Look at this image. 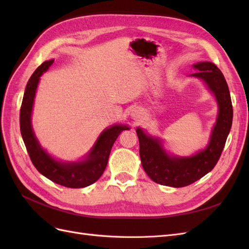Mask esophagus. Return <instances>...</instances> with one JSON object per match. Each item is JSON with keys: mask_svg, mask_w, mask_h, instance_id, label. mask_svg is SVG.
Segmentation results:
<instances>
[{"mask_svg": "<svg viewBox=\"0 0 249 249\" xmlns=\"http://www.w3.org/2000/svg\"><path fill=\"white\" fill-rule=\"evenodd\" d=\"M138 114H139V111H134V113H133V116L134 117H138Z\"/></svg>", "mask_w": 249, "mask_h": 249, "instance_id": "esophagus-1", "label": "esophagus"}]
</instances>
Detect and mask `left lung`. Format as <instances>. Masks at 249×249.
Listing matches in <instances>:
<instances>
[{
  "label": "left lung",
  "mask_w": 249,
  "mask_h": 249,
  "mask_svg": "<svg viewBox=\"0 0 249 249\" xmlns=\"http://www.w3.org/2000/svg\"><path fill=\"white\" fill-rule=\"evenodd\" d=\"M197 71L191 76L201 79L218 104V116L208 146L191 157H172L166 153L162 140L136 130L142 167L155 183L175 188L185 187L212 170L221 156L232 123V106L228 83L218 67L211 62L193 65Z\"/></svg>",
  "instance_id": "left-lung-1"
}]
</instances>
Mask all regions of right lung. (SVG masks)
Listing matches in <instances>:
<instances>
[{"instance_id": "add662e5", "label": "right lung", "mask_w": 249, "mask_h": 249, "mask_svg": "<svg viewBox=\"0 0 249 249\" xmlns=\"http://www.w3.org/2000/svg\"><path fill=\"white\" fill-rule=\"evenodd\" d=\"M54 60L44 61L36 69L27 83L19 112V125L22 140L32 163L42 176L58 185L67 188H84L93 184L106 169L111 148L119 134L129 126L114 124L105 130L97 138L85 160L60 162L52 158L37 140L32 129L31 115L37 85L41 74L49 70Z\"/></svg>"}]
</instances>
